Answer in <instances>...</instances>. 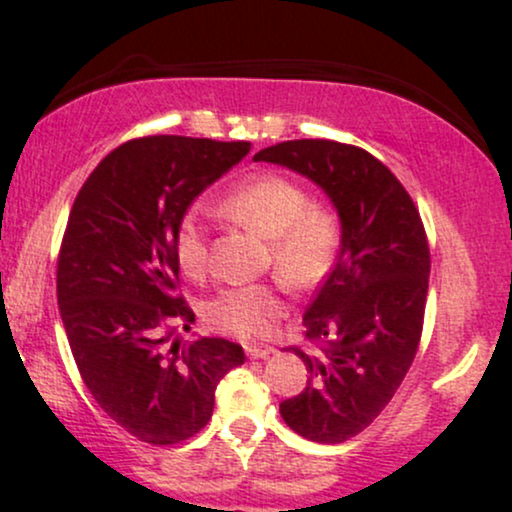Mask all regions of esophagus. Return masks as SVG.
Listing matches in <instances>:
<instances>
[{
  "label": "esophagus",
  "instance_id": "esophagus-1",
  "mask_svg": "<svg viewBox=\"0 0 512 512\" xmlns=\"http://www.w3.org/2000/svg\"><path fill=\"white\" fill-rule=\"evenodd\" d=\"M245 354L250 358H267L269 354H274V346L269 344H245Z\"/></svg>",
  "mask_w": 512,
  "mask_h": 512
}]
</instances>
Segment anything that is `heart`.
<instances>
[{
	"label": "heart",
	"mask_w": 512,
	"mask_h": 512,
	"mask_svg": "<svg viewBox=\"0 0 512 512\" xmlns=\"http://www.w3.org/2000/svg\"><path fill=\"white\" fill-rule=\"evenodd\" d=\"M219 209L243 226L272 238V262L286 286L308 291L320 286L337 264L342 221L337 211L315 204L303 182L264 170L228 190ZM182 274L202 281L209 272V231L197 211L182 216L173 240ZM286 303L279 284H238L207 305V322L228 337L264 339L274 332Z\"/></svg>",
	"instance_id": "heart-1"
}]
</instances>
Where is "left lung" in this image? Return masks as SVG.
<instances>
[{
	"label": "left lung",
	"mask_w": 512,
	"mask_h": 512,
	"mask_svg": "<svg viewBox=\"0 0 512 512\" xmlns=\"http://www.w3.org/2000/svg\"><path fill=\"white\" fill-rule=\"evenodd\" d=\"M255 161L317 182L342 219L337 264L303 315L310 346H289L308 385L279 411L298 436L344 443L378 419L419 351L431 274L424 221L392 170L358 146L293 139Z\"/></svg>",
	"instance_id": "left-lung-1"
}]
</instances>
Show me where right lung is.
<instances>
[{
  "label": "right lung",
  "mask_w": 512,
  "mask_h": 512,
  "mask_svg": "<svg viewBox=\"0 0 512 512\" xmlns=\"http://www.w3.org/2000/svg\"><path fill=\"white\" fill-rule=\"evenodd\" d=\"M250 154V142L129 139L88 175L57 257V303L72 356L110 419L151 445L202 431L223 375L245 361L219 337L173 342L195 313L180 286L173 240L204 187Z\"/></svg>",
  "instance_id": "1"
}]
</instances>
